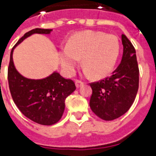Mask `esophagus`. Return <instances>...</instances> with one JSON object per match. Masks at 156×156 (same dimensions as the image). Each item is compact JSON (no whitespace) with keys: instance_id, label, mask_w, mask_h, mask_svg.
<instances>
[{"instance_id":"34e87169","label":"esophagus","mask_w":156,"mask_h":156,"mask_svg":"<svg viewBox=\"0 0 156 156\" xmlns=\"http://www.w3.org/2000/svg\"><path fill=\"white\" fill-rule=\"evenodd\" d=\"M75 84H76V87L78 88H80L82 85H83V83L81 81H79V80H76V81H75Z\"/></svg>"}]
</instances>
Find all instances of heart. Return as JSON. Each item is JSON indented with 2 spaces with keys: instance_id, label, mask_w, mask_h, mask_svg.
Listing matches in <instances>:
<instances>
[{
  "instance_id": "obj_1",
  "label": "heart",
  "mask_w": 156,
  "mask_h": 156,
  "mask_svg": "<svg viewBox=\"0 0 156 156\" xmlns=\"http://www.w3.org/2000/svg\"><path fill=\"white\" fill-rule=\"evenodd\" d=\"M120 44L117 37L102 32L84 31L75 33L62 48L59 58L62 68L73 74L81 58L83 73L99 78L113 70L119 55Z\"/></svg>"
}]
</instances>
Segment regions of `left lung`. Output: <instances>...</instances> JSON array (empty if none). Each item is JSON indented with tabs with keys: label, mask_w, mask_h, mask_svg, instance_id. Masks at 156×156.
Returning a JSON list of instances; mask_svg holds the SVG:
<instances>
[{
	"label": "left lung",
	"mask_w": 156,
	"mask_h": 156,
	"mask_svg": "<svg viewBox=\"0 0 156 156\" xmlns=\"http://www.w3.org/2000/svg\"><path fill=\"white\" fill-rule=\"evenodd\" d=\"M124 47L120 64L110 77L90 83L89 106L98 117L106 121L118 119L129 109L139 88V67L134 46L122 35Z\"/></svg>",
	"instance_id": "8db88e82"
}]
</instances>
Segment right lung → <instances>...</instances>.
<instances>
[{
  "label": "right lung",
  "instance_id": "right-lung-1",
  "mask_svg": "<svg viewBox=\"0 0 156 156\" xmlns=\"http://www.w3.org/2000/svg\"><path fill=\"white\" fill-rule=\"evenodd\" d=\"M51 31L36 28L25 33L12 49L8 68L9 88L13 101L26 117L42 125H51L60 120L65 99L76 89L74 82L62 78L58 72L41 79L25 78L16 69L12 54L16 47L27 37L35 33L50 34Z\"/></svg>",
  "mask_w": 156,
  "mask_h": 156
}]
</instances>
